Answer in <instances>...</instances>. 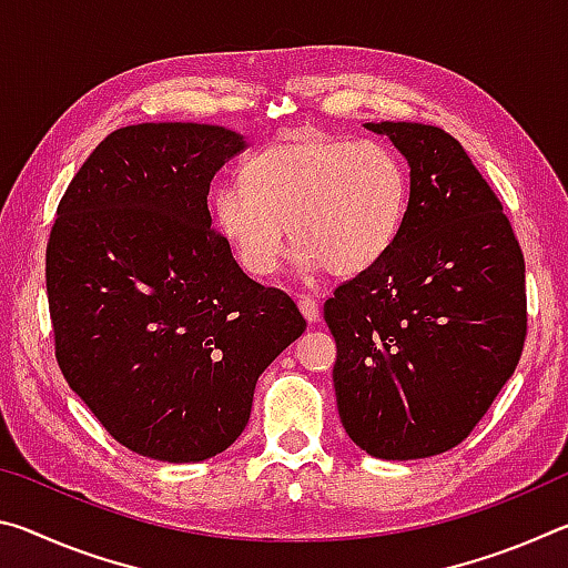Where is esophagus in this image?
<instances>
[{"label": "esophagus", "mask_w": 568, "mask_h": 568, "mask_svg": "<svg viewBox=\"0 0 568 568\" xmlns=\"http://www.w3.org/2000/svg\"><path fill=\"white\" fill-rule=\"evenodd\" d=\"M297 307H301L303 318L307 323H318L321 321V303L315 301L311 295H301V301H297Z\"/></svg>", "instance_id": "1"}]
</instances>
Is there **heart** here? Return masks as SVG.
Here are the masks:
<instances>
[{"instance_id":"obj_1","label":"heart","mask_w":568,"mask_h":568,"mask_svg":"<svg viewBox=\"0 0 568 568\" xmlns=\"http://www.w3.org/2000/svg\"><path fill=\"white\" fill-rule=\"evenodd\" d=\"M243 180L215 190L213 215L255 277L277 271L285 227L303 273L358 275L388 253L406 217V168L376 140L297 130L250 158Z\"/></svg>"}]
</instances>
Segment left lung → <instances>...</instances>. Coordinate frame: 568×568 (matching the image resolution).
<instances>
[{
	"label": "left lung",
	"mask_w": 568,
	"mask_h": 568,
	"mask_svg": "<svg viewBox=\"0 0 568 568\" xmlns=\"http://www.w3.org/2000/svg\"><path fill=\"white\" fill-rule=\"evenodd\" d=\"M410 165L398 237L323 305L338 345L345 434L386 460L466 440L514 376L526 341V267L501 200L434 124L368 122Z\"/></svg>",
	"instance_id": "left-lung-1"
}]
</instances>
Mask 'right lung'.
<instances>
[{"label":"right lung","instance_id":"1","mask_svg":"<svg viewBox=\"0 0 568 568\" xmlns=\"http://www.w3.org/2000/svg\"><path fill=\"white\" fill-rule=\"evenodd\" d=\"M237 132L142 122L108 134L57 205L47 243L54 355L134 454L195 464L235 444L257 376L305 331L291 295L247 277L213 227Z\"/></svg>","mask_w":568,"mask_h":568}]
</instances>
